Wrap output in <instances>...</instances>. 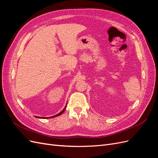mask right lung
Returning <instances> with one entry per match:
<instances>
[{"instance_id":"obj_1","label":"right lung","mask_w":158,"mask_h":158,"mask_svg":"<svg viewBox=\"0 0 158 158\" xmlns=\"http://www.w3.org/2000/svg\"><path fill=\"white\" fill-rule=\"evenodd\" d=\"M66 106L64 107V108L63 109V111H61L59 113H58V114H55V115H54V116H52V117H37V116H35V117H36V118H52V117H57V116H59V115H60V114L63 113L64 111H65V109H66Z\"/></svg>"}]
</instances>
